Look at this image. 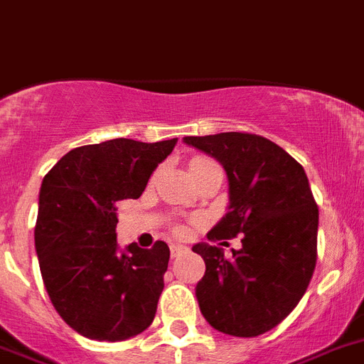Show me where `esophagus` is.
Segmentation results:
<instances>
[{"mask_svg": "<svg viewBox=\"0 0 364 364\" xmlns=\"http://www.w3.org/2000/svg\"><path fill=\"white\" fill-rule=\"evenodd\" d=\"M170 252H172V258H178L183 252H186V247H183L179 243H173V245H170Z\"/></svg>", "mask_w": 364, "mask_h": 364, "instance_id": "1", "label": "esophagus"}]
</instances>
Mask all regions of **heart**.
<instances>
[{"mask_svg":"<svg viewBox=\"0 0 364 364\" xmlns=\"http://www.w3.org/2000/svg\"><path fill=\"white\" fill-rule=\"evenodd\" d=\"M210 164H216V163H214V161H210V159H205V157H196V159H192V163H191V172H192V170H198V168H205V166H210ZM173 230H176V235L185 236L186 232H188V227H186V225H178Z\"/></svg>","mask_w":364,"mask_h":364,"instance_id":"obj_1","label":"heart"}]
</instances>
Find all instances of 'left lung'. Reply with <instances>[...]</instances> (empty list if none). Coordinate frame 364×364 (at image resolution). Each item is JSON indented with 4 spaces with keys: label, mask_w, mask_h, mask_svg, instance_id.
I'll list each match as a JSON object with an SVG mask.
<instances>
[{
    "label": "left lung",
    "mask_w": 364,
    "mask_h": 364,
    "mask_svg": "<svg viewBox=\"0 0 364 364\" xmlns=\"http://www.w3.org/2000/svg\"><path fill=\"white\" fill-rule=\"evenodd\" d=\"M216 157L229 179V213L208 240L242 235L232 258L198 243L205 274L196 296L208 324L235 337H257L291 314L317 264L318 207L299 161L269 139L242 132L185 137Z\"/></svg>",
    "instance_id": "left-lung-1"
}]
</instances>
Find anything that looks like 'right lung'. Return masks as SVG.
Masks as SVG:
<instances>
[{"label":"right lung","mask_w":364,"mask_h":364,"mask_svg":"<svg viewBox=\"0 0 364 364\" xmlns=\"http://www.w3.org/2000/svg\"><path fill=\"white\" fill-rule=\"evenodd\" d=\"M178 139H112L65 154L40 188L34 245L58 315L87 339L124 341L151 324L170 249H117V205L137 200Z\"/></svg>","instance_id":"right-lung-1"}]
</instances>
